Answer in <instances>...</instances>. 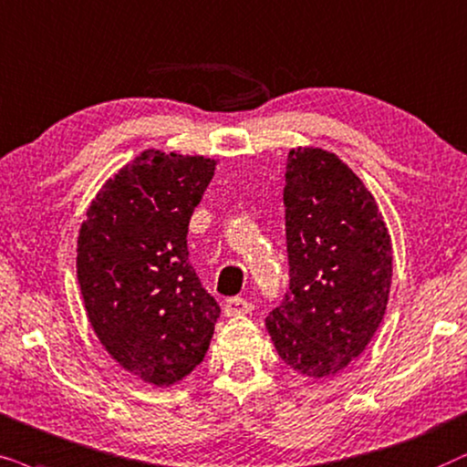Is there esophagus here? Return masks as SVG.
I'll return each mask as SVG.
<instances>
[{
    "label": "esophagus",
    "mask_w": 467,
    "mask_h": 467,
    "mask_svg": "<svg viewBox=\"0 0 467 467\" xmlns=\"http://www.w3.org/2000/svg\"><path fill=\"white\" fill-rule=\"evenodd\" d=\"M254 309V306L250 301H245V298H241V296H233V298H228L226 301V306H223V312H226V316H230V318H233V316H244V314H250Z\"/></svg>",
    "instance_id": "1"
}]
</instances>
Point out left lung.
<instances>
[{"instance_id":"1","label":"left lung","mask_w":467,"mask_h":467,"mask_svg":"<svg viewBox=\"0 0 467 467\" xmlns=\"http://www.w3.org/2000/svg\"><path fill=\"white\" fill-rule=\"evenodd\" d=\"M284 207L290 288L266 331L296 374L333 378L368 348L387 312L389 228L350 166L320 147L290 149Z\"/></svg>"}]
</instances>
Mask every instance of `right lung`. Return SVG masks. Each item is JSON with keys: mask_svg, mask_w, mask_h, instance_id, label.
<instances>
[{"mask_svg": "<svg viewBox=\"0 0 467 467\" xmlns=\"http://www.w3.org/2000/svg\"><path fill=\"white\" fill-rule=\"evenodd\" d=\"M217 160L147 149L115 172L78 230L77 275L93 333L153 387L204 358L220 306L188 260V226Z\"/></svg>", "mask_w": 467, "mask_h": 467, "instance_id": "1", "label": "right lung"}]
</instances>
